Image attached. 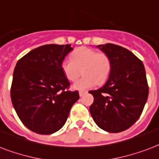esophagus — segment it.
<instances>
[{
    "mask_svg": "<svg viewBox=\"0 0 159 159\" xmlns=\"http://www.w3.org/2000/svg\"><path fill=\"white\" fill-rule=\"evenodd\" d=\"M85 93L86 92H84V91H80V92H79V95H80V96H83Z\"/></svg>",
    "mask_w": 159,
    "mask_h": 159,
    "instance_id": "esophagus-1",
    "label": "esophagus"
}]
</instances>
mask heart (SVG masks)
Masks as SVG:
<instances>
[{"label": "heart", "mask_w": 159, "mask_h": 159, "mask_svg": "<svg viewBox=\"0 0 159 159\" xmlns=\"http://www.w3.org/2000/svg\"><path fill=\"white\" fill-rule=\"evenodd\" d=\"M61 70L70 81H75L80 75L82 69L83 78L73 84L75 90H85L104 84L111 72V61L107 54L98 52L87 47L76 48L71 53V59L62 60Z\"/></svg>", "instance_id": "heart-1"}]
</instances>
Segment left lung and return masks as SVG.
<instances>
[{"instance_id":"1","label":"left lung","mask_w":159,"mask_h":159,"mask_svg":"<svg viewBox=\"0 0 159 159\" xmlns=\"http://www.w3.org/2000/svg\"><path fill=\"white\" fill-rule=\"evenodd\" d=\"M97 48L111 58V72L104 86L89 92L94 96L89 111L96 125L104 131L123 132L140 117L148 100L145 68L125 48L112 43Z\"/></svg>"}]
</instances>
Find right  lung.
I'll list each match as a JSON object with an SVG mask.
<instances>
[{"label": "right lung", "instance_id": "1", "mask_svg": "<svg viewBox=\"0 0 159 159\" xmlns=\"http://www.w3.org/2000/svg\"><path fill=\"white\" fill-rule=\"evenodd\" d=\"M72 50L70 44H47L30 51L16 63L11 102L21 122L36 133L48 135L61 129L80 99L77 90H68L70 82L60 67Z\"/></svg>", "mask_w": 159, "mask_h": 159}]
</instances>
